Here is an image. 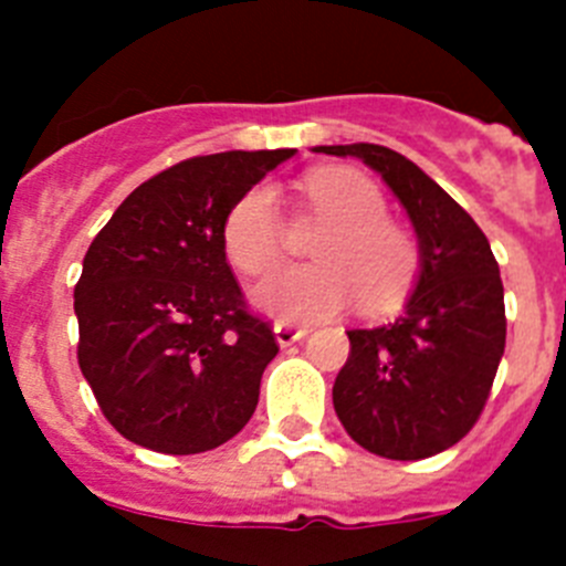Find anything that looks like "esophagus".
<instances>
[{
  "label": "esophagus",
  "instance_id": "1",
  "mask_svg": "<svg viewBox=\"0 0 566 566\" xmlns=\"http://www.w3.org/2000/svg\"><path fill=\"white\" fill-rule=\"evenodd\" d=\"M308 334L306 326H292V323H277L274 326V337H277V343L286 348V345L297 343V339H303Z\"/></svg>",
  "mask_w": 566,
  "mask_h": 566
}]
</instances>
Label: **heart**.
Here are the masks:
<instances>
[{"label":"heart","instance_id":"1","mask_svg":"<svg viewBox=\"0 0 566 566\" xmlns=\"http://www.w3.org/2000/svg\"><path fill=\"white\" fill-rule=\"evenodd\" d=\"M314 214L328 229L314 240V266L280 274L258 289V306L280 319H326L363 300L365 312H385L402 300L419 266L411 234L388 214L385 195L357 169H314L303 178ZM223 247L249 277H266L283 263L286 229L277 195L249 189L227 214Z\"/></svg>","mask_w":566,"mask_h":566}]
</instances>
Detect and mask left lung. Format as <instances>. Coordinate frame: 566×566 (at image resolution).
Instances as JSON below:
<instances>
[{"label":"left lung","instance_id":"obj_1","mask_svg":"<svg viewBox=\"0 0 566 566\" xmlns=\"http://www.w3.org/2000/svg\"><path fill=\"white\" fill-rule=\"evenodd\" d=\"M382 175L411 218L422 272L394 323L352 328L334 411L365 451L413 462L448 451L479 422L504 354L499 263L476 221L405 155L379 144L317 147Z\"/></svg>","mask_w":566,"mask_h":566}]
</instances>
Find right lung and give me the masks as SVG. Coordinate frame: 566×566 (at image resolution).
I'll return each mask as SVG.
<instances>
[{
	"mask_svg": "<svg viewBox=\"0 0 566 566\" xmlns=\"http://www.w3.org/2000/svg\"><path fill=\"white\" fill-rule=\"evenodd\" d=\"M294 149L187 158L133 189L84 254L78 368L107 422L169 457L212 451L252 419L280 352L227 263L234 203Z\"/></svg>",
	"mask_w": 566,
	"mask_h": 566,
	"instance_id": "1",
	"label": "right lung"
}]
</instances>
